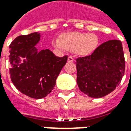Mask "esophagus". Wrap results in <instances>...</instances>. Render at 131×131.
<instances>
[{"instance_id": "obj_1", "label": "esophagus", "mask_w": 131, "mask_h": 131, "mask_svg": "<svg viewBox=\"0 0 131 131\" xmlns=\"http://www.w3.org/2000/svg\"><path fill=\"white\" fill-rule=\"evenodd\" d=\"M74 58L71 57V56H69L68 57V62H73L74 61Z\"/></svg>"}]
</instances>
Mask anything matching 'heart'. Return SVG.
<instances>
[{"label":"heart","mask_w":131,"mask_h":131,"mask_svg":"<svg viewBox=\"0 0 131 131\" xmlns=\"http://www.w3.org/2000/svg\"><path fill=\"white\" fill-rule=\"evenodd\" d=\"M98 43L97 35L81 32L65 33L61 36L60 40H53V44L57 48L74 51L75 54L81 56L91 54L97 48Z\"/></svg>","instance_id":"b5f03b06"}]
</instances>
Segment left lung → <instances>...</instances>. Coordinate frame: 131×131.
I'll list each match as a JSON object with an SVG mask.
<instances>
[{"label": "left lung", "instance_id": "8db88e82", "mask_svg": "<svg viewBox=\"0 0 131 131\" xmlns=\"http://www.w3.org/2000/svg\"><path fill=\"white\" fill-rule=\"evenodd\" d=\"M77 82L81 92L100 98L112 93L121 83L125 71L122 43L108 40L85 57L76 60Z\"/></svg>", "mask_w": 131, "mask_h": 131}]
</instances>
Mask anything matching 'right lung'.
<instances>
[{"mask_svg": "<svg viewBox=\"0 0 131 131\" xmlns=\"http://www.w3.org/2000/svg\"><path fill=\"white\" fill-rule=\"evenodd\" d=\"M39 40L40 34L34 32L17 37L9 47L12 82L21 93L34 99L51 93L67 61V55L57 57L48 49L38 52L36 45Z\"/></svg>", "mask_w": 131, "mask_h": 131, "instance_id": "right-lung-1", "label": "right lung"}]
</instances>
